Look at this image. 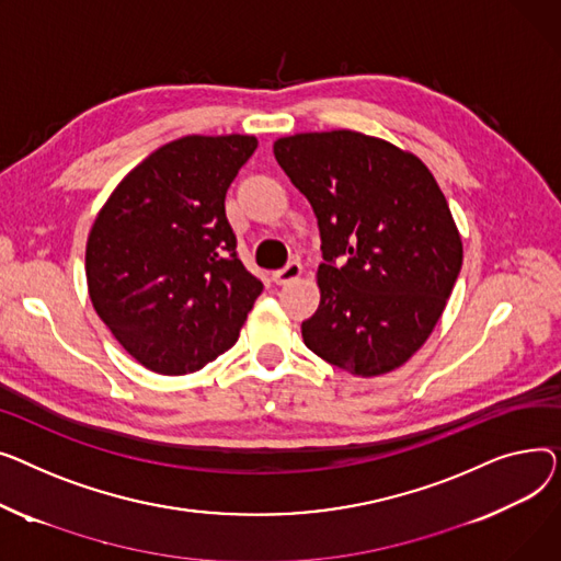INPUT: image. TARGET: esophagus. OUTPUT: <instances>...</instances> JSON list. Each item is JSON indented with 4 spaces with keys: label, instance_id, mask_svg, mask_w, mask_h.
<instances>
[{
    "label": "esophagus",
    "instance_id": "esophagus-1",
    "mask_svg": "<svg viewBox=\"0 0 561 561\" xmlns=\"http://www.w3.org/2000/svg\"><path fill=\"white\" fill-rule=\"evenodd\" d=\"M301 274H304V265H301V262L291 260V262H287V265H285L283 270L274 272L272 278H274V283L285 285V283H291V280H296V278H301Z\"/></svg>",
    "mask_w": 561,
    "mask_h": 561
}]
</instances>
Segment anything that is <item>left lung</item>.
Here are the masks:
<instances>
[{
    "label": "left lung",
    "mask_w": 561,
    "mask_h": 561,
    "mask_svg": "<svg viewBox=\"0 0 561 561\" xmlns=\"http://www.w3.org/2000/svg\"><path fill=\"white\" fill-rule=\"evenodd\" d=\"M274 156L321 233L306 346L362 378L399 369L431 337L462 270L435 176L414 153L346 128L278 138Z\"/></svg>",
    "instance_id": "1"
}]
</instances>
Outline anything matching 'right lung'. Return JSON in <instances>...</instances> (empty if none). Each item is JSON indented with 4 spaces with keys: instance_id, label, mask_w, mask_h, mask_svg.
<instances>
[{
    "instance_id": "right-lung-1",
    "label": "right lung",
    "mask_w": 561,
    "mask_h": 561,
    "mask_svg": "<svg viewBox=\"0 0 561 561\" xmlns=\"http://www.w3.org/2000/svg\"><path fill=\"white\" fill-rule=\"evenodd\" d=\"M253 136H185L130 170L85 244L96 314L124 351L162 376L204 369L240 337L262 283L238 257L226 190Z\"/></svg>"
}]
</instances>
